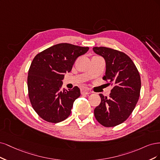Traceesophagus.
I'll return each instance as SVG.
<instances>
[{"label":"esophagus","instance_id":"1","mask_svg":"<svg viewBox=\"0 0 160 160\" xmlns=\"http://www.w3.org/2000/svg\"><path fill=\"white\" fill-rule=\"evenodd\" d=\"M80 92H81V94L82 95H88V94H90L92 93L90 90L87 87L82 88L80 90Z\"/></svg>","mask_w":160,"mask_h":160}]
</instances>
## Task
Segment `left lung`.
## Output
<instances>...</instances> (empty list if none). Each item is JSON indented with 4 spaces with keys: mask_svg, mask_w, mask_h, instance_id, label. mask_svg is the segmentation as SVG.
I'll return each instance as SVG.
<instances>
[{
    "mask_svg": "<svg viewBox=\"0 0 160 160\" xmlns=\"http://www.w3.org/2000/svg\"><path fill=\"white\" fill-rule=\"evenodd\" d=\"M93 50L104 58L103 79L113 86L108 98L100 94L101 102L94 109V116L102 126L114 127L126 121L134 110L140 94V76L125 53L103 46L94 47Z\"/></svg>",
    "mask_w": 160,
    "mask_h": 160,
    "instance_id": "obj_1",
    "label": "left lung"
}]
</instances>
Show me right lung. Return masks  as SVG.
Instances as JSON below:
<instances>
[{"instance_id": "1", "label": "right lung", "mask_w": 160, "mask_h": 160, "mask_svg": "<svg viewBox=\"0 0 160 160\" xmlns=\"http://www.w3.org/2000/svg\"><path fill=\"white\" fill-rule=\"evenodd\" d=\"M88 50V47L60 43L34 58L28 74V96L34 111L45 121L58 123L70 116L80 90L78 86L62 90V80L78 57Z\"/></svg>"}]
</instances>
